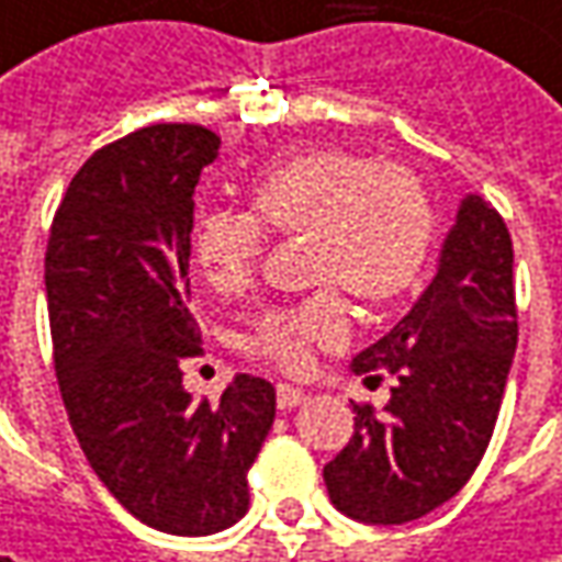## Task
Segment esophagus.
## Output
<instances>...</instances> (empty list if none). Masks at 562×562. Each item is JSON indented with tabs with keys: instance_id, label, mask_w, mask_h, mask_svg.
<instances>
[{
	"instance_id": "esophagus-1",
	"label": "esophagus",
	"mask_w": 562,
	"mask_h": 562,
	"mask_svg": "<svg viewBox=\"0 0 562 562\" xmlns=\"http://www.w3.org/2000/svg\"><path fill=\"white\" fill-rule=\"evenodd\" d=\"M305 401H308V394H305L302 387L277 384V404H280V411H292V407H299V404H305Z\"/></svg>"
}]
</instances>
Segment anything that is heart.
<instances>
[{"instance_id": "b5f03b06", "label": "heart", "mask_w": 562, "mask_h": 562, "mask_svg": "<svg viewBox=\"0 0 562 562\" xmlns=\"http://www.w3.org/2000/svg\"><path fill=\"white\" fill-rule=\"evenodd\" d=\"M267 232L312 238V280L340 285L362 305H391L411 292L429 257L432 213L397 168L347 149H308L250 181V213L206 210L193 222V260L215 292L245 289ZM347 340V305L321 292L257 317L248 347L285 372H302L317 347Z\"/></svg>"}]
</instances>
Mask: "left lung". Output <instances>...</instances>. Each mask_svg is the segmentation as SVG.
<instances>
[{
	"label": "left lung",
	"instance_id": "obj_1",
	"mask_svg": "<svg viewBox=\"0 0 562 562\" xmlns=\"http://www.w3.org/2000/svg\"><path fill=\"white\" fill-rule=\"evenodd\" d=\"M515 344L509 228L464 193L432 282L349 366H387L397 381L381 413L356 407L352 439L324 468L330 503L362 525H407L448 503L490 446Z\"/></svg>",
	"mask_w": 562,
	"mask_h": 562
}]
</instances>
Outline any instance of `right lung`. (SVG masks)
<instances>
[{
	"mask_svg": "<svg viewBox=\"0 0 562 562\" xmlns=\"http://www.w3.org/2000/svg\"><path fill=\"white\" fill-rule=\"evenodd\" d=\"M222 139L158 123L94 151L50 228L44 285L63 404L91 471L143 525L203 538L248 512V471L277 391L235 375L193 401L181 359L200 352L190 312L193 193Z\"/></svg>",
	"mask_w": 562,
	"mask_h": 562,
	"instance_id": "1",
	"label": "right lung"
}]
</instances>
